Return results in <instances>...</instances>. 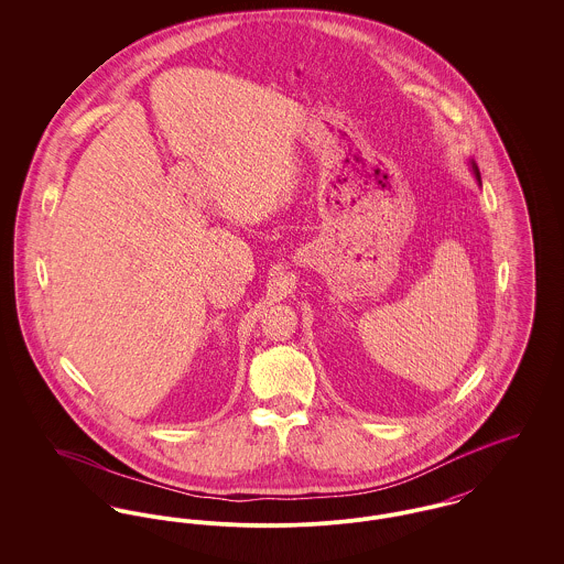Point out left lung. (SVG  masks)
I'll use <instances>...</instances> for the list:
<instances>
[{"mask_svg":"<svg viewBox=\"0 0 564 564\" xmlns=\"http://www.w3.org/2000/svg\"><path fill=\"white\" fill-rule=\"evenodd\" d=\"M475 169V175H477V180H479V184H481V175H479V169L477 166H473Z\"/></svg>","mask_w":564,"mask_h":564,"instance_id":"1","label":"left lung"}]
</instances>
